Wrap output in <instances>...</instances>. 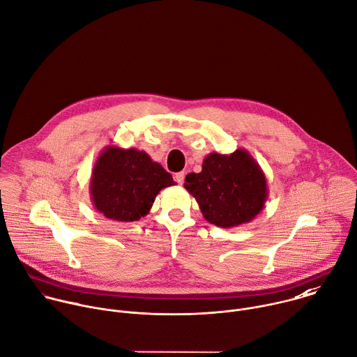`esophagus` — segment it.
Returning <instances> with one entry per match:
<instances>
[{
	"label": "esophagus",
	"mask_w": 357,
	"mask_h": 357,
	"mask_svg": "<svg viewBox=\"0 0 357 357\" xmlns=\"http://www.w3.org/2000/svg\"><path fill=\"white\" fill-rule=\"evenodd\" d=\"M184 177H185L184 172H180V173H176V176H174V180H176L178 184H183V183H184Z\"/></svg>",
	"instance_id": "1"
}]
</instances>
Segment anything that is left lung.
Returning a JSON list of instances; mask_svg holds the SVG:
<instances>
[{"instance_id":"8db88e82","label":"left lung","mask_w":357,"mask_h":357,"mask_svg":"<svg viewBox=\"0 0 357 357\" xmlns=\"http://www.w3.org/2000/svg\"><path fill=\"white\" fill-rule=\"evenodd\" d=\"M184 187L197 199L204 218L225 229L251 222L268 198L262 169L241 148L230 155L209 153L199 173L185 176Z\"/></svg>"}]
</instances>
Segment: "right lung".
Instances as JSON below:
<instances>
[{"instance_id":"obj_1","label":"right lung","mask_w":357,"mask_h":357,"mask_svg":"<svg viewBox=\"0 0 357 357\" xmlns=\"http://www.w3.org/2000/svg\"><path fill=\"white\" fill-rule=\"evenodd\" d=\"M89 184L98 212L117 222H134L149 213L160 190L176 183L145 151L109 145L99 155Z\"/></svg>"}]
</instances>
